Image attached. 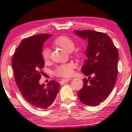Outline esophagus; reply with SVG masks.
<instances>
[{"mask_svg": "<svg viewBox=\"0 0 132 132\" xmlns=\"http://www.w3.org/2000/svg\"><path fill=\"white\" fill-rule=\"evenodd\" d=\"M68 81H69V79H62V80H61V83H62V84H63V83L68 82Z\"/></svg>", "mask_w": 132, "mask_h": 132, "instance_id": "1", "label": "esophagus"}]
</instances>
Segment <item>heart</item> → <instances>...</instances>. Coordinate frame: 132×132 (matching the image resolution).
Wrapping results in <instances>:
<instances>
[{
  "instance_id": "heart-1",
  "label": "heart",
  "mask_w": 132,
  "mask_h": 132,
  "mask_svg": "<svg viewBox=\"0 0 132 132\" xmlns=\"http://www.w3.org/2000/svg\"><path fill=\"white\" fill-rule=\"evenodd\" d=\"M54 45L61 47L68 52H71L75 49V43L71 38L67 36H60L54 41ZM42 56L45 61L49 60L50 57V50L48 48H44L42 51ZM76 67L73 63H67L57 66L54 71V75L58 77L68 78L73 75L74 69Z\"/></svg>"
}]
</instances>
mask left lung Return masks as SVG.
Instances as JSON below:
<instances>
[{"mask_svg": "<svg viewBox=\"0 0 132 132\" xmlns=\"http://www.w3.org/2000/svg\"><path fill=\"white\" fill-rule=\"evenodd\" d=\"M74 33L88 40L86 49L88 60L84 62L81 71L89 76V79H84V85L78 92V97L86 105L97 106L107 97L116 84L119 53L105 33L89 30H76Z\"/></svg>", "mask_w": 132, "mask_h": 132, "instance_id": "8db88e82", "label": "left lung"}]
</instances>
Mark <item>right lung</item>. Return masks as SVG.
<instances>
[{"instance_id":"add662e5","label":"right lung","mask_w":132,"mask_h":132,"mask_svg":"<svg viewBox=\"0 0 132 132\" xmlns=\"http://www.w3.org/2000/svg\"><path fill=\"white\" fill-rule=\"evenodd\" d=\"M51 35L41 34L23 39L12 60L15 81L23 99L36 109H46L56 99L60 84L50 81L40 84L45 62L42 56L44 42Z\"/></svg>"}]
</instances>
